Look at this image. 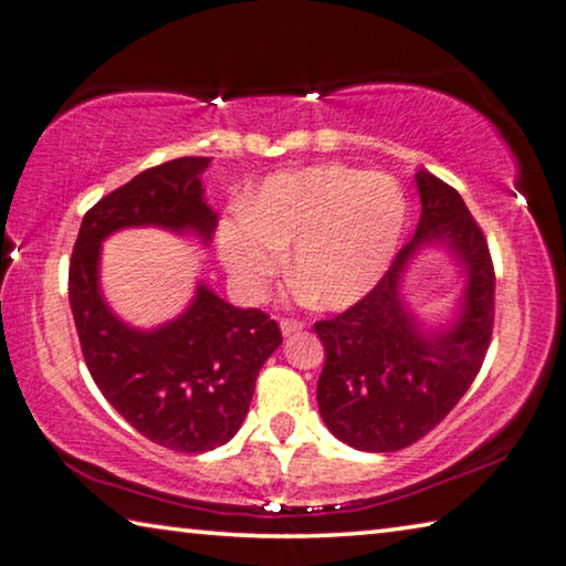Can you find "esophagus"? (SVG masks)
I'll return each mask as SVG.
<instances>
[{"label":"esophagus","instance_id":"obj_1","mask_svg":"<svg viewBox=\"0 0 566 566\" xmlns=\"http://www.w3.org/2000/svg\"><path fill=\"white\" fill-rule=\"evenodd\" d=\"M282 335L286 337V335H294V332H300V329H304V322L302 319H294V317H284L282 322Z\"/></svg>","mask_w":566,"mask_h":566}]
</instances>
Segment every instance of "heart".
<instances>
[{
    "instance_id": "1",
    "label": "heart",
    "mask_w": 566,
    "mask_h": 566,
    "mask_svg": "<svg viewBox=\"0 0 566 566\" xmlns=\"http://www.w3.org/2000/svg\"><path fill=\"white\" fill-rule=\"evenodd\" d=\"M408 219L396 178L339 164L269 178L251 209L221 227L219 249L237 284L262 294L294 247V280L310 300L343 310L382 280Z\"/></svg>"
}]
</instances>
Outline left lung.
Returning a JSON list of instances; mask_svg holds the SVG:
<instances>
[{
    "instance_id": "obj_1",
    "label": "left lung",
    "mask_w": 566,
    "mask_h": 566,
    "mask_svg": "<svg viewBox=\"0 0 566 566\" xmlns=\"http://www.w3.org/2000/svg\"><path fill=\"white\" fill-rule=\"evenodd\" d=\"M420 221L382 280L339 315L315 322L325 345L317 402L327 428L357 451L388 453L428 436L455 408L486 357L496 304L489 241L453 186L420 170ZM446 240L470 269L462 317L441 336L418 333L397 297L407 259Z\"/></svg>"
}]
</instances>
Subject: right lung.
<instances>
[{
	"label": "right lung",
	"instance_id": "obj_1",
	"mask_svg": "<svg viewBox=\"0 0 566 566\" xmlns=\"http://www.w3.org/2000/svg\"><path fill=\"white\" fill-rule=\"evenodd\" d=\"M209 164L201 156L168 160L103 196L80 223L67 276L80 347L105 400L148 441L181 453L234 438L282 329L266 312L237 310L206 286L170 325L125 327L97 292V254L111 231L143 223L191 229L209 241L219 221L203 201Z\"/></svg>",
	"mask_w": 566,
	"mask_h": 566
}]
</instances>
